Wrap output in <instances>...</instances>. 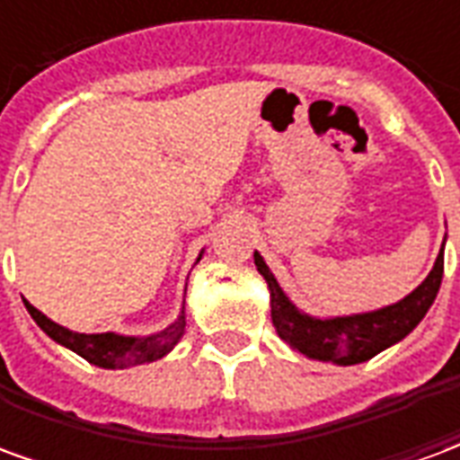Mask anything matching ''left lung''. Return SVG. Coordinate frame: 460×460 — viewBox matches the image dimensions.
<instances>
[{"label":"left lung","instance_id":"left-lung-1","mask_svg":"<svg viewBox=\"0 0 460 460\" xmlns=\"http://www.w3.org/2000/svg\"><path fill=\"white\" fill-rule=\"evenodd\" d=\"M253 261L261 276L269 283L270 318L279 338L308 359L342 367L367 362L386 347L404 340L429 313L444 279V246H441V253L424 283L399 303L372 313L320 320L300 313L290 303L276 276L266 266V261L261 259V253H253Z\"/></svg>","mask_w":460,"mask_h":460}]
</instances>
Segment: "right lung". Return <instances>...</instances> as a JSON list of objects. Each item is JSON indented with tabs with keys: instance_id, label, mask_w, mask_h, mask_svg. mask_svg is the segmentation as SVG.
I'll return each mask as SVG.
<instances>
[{
	"instance_id": "1",
	"label": "right lung",
	"mask_w": 460,
	"mask_h": 460,
	"mask_svg": "<svg viewBox=\"0 0 460 460\" xmlns=\"http://www.w3.org/2000/svg\"><path fill=\"white\" fill-rule=\"evenodd\" d=\"M24 305L29 310V315L36 320V325L44 330L49 338L56 340L58 345L74 349L75 355H81L91 365L103 367V369H125V367L145 365V362L160 359L180 342V338L184 335V325H187L184 308H181L180 318L174 320L170 328L160 330L155 335H147V338H125V335H115V332L84 335V332H74V330L49 320L29 300H24Z\"/></svg>"
}]
</instances>
